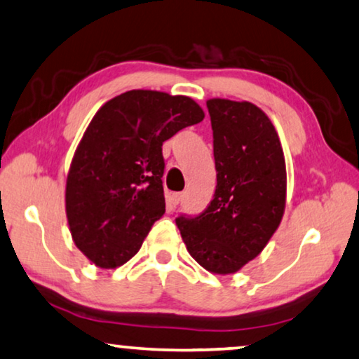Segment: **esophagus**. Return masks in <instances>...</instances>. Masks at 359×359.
<instances>
[{"mask_svg": "<svg viewBox=\"0 0 359 359\" xmlns=\"http://www.w3.org/2000/svg\"><path fill=\"white\" fill-rule=\"evenodd\" d=\"M181 198H183V192H172V194H170V197H168L170 205L176 207L181 202Z\"/></svg>", "mask_w": 359, "mask_h": 359, "instance_id": "obj_1", "label": "esophagus"}]
</instances>
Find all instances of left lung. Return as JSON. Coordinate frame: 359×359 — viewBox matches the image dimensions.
Here are the masks:
<instances>
[{
    "label": "left lung",
    "mask_w": 359,
    "mask_h": 359,
    "mask_svg": "<svg viewBox=\"0 0 359 359\" xmlns=\"http://www.w3.org/2000/svg\"><path fill=\"white\" fill-rule=\"evenodd\" d=\"M217 189L196 218H176L191 257L213 274H234L263 252L285 210L287 172L278 131L249 101H207Z\"/></svg>",
    "instance_id": "obj_1"
}]
</instances>
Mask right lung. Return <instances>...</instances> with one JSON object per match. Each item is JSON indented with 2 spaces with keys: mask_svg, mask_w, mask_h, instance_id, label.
<instances>
[{
  "mask_svg": "<svg viewBox=\"0 0 359 359\" xmlns=\"http://www.w3.org/2000/svg\"><path fill=\"white\" fill-rule=\"evenodd\" d=\"M187 96L131 90L97 110L75 149L65 181V215L75 245L114 269L140 252L165 213L162 144L202 122Z\"/></svg>",
  "mask_w": 359,
  "mask_h": 359,
  "instance_id": "add662e5",
  "label": "right lung"
}]
</instances>
